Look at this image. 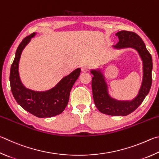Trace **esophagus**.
Wrapping results in <instances>:
<instances>
[{
    "label": "esophagus",
    "mask_w": 159,
    "mask_h": 159,
    "mask_svg": "<svg viewBox=\"0 0 159 159\" xmlns=\"http://www.w3.org/2000/svg\"><path fill=\"white\" fill-rule=\"evenodd\" d=\"M89 70V67L88 66H83L82 67V72H87Z\"/></svg>",
    "instance_id": "34e87169"
}]
</instances>
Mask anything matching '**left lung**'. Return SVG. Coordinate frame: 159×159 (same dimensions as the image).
Listing matches in <instances>:
<instances>
[{
    "label": "left lung",
    "mask_w": 159,
    "mask_h": 159,
    "mask_svg": "<svg viewBox=\"0 0 159 159\" xmlns=\"http://www.w3.org/2000/svg\"><path fill=\"white\" fill-rule=\"evenodd\" d=\"M119 38L114 49L133 48L135 49L143 61V77L137 96L131 101H119L111 97L108 91L105 75L101 69L91 70L92 92L94 103L100 112L111 116H126L140 106L149 93L152 83V58L142 38L134 32L121 30L115 34Z\"/></svg>",
    "instance_id": "1"
}]
</instances>
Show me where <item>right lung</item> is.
<instances>
[{"label":"right lung","mask_w":159,"mask_h":159,"mask_svg":"<svg viewBox=\"0 0 159 159\" xmlns=\"http://www.w3.org/2000/svg\"><path fill=\"white\" fill-rule=\"evenodd\" d=\"M35 35L36 33H33L25 38L16 49L10 68L11 91L17 103L27 112L39 118L52 117L62 113L65 110L71 89L79 77L81 69H75L63 77L54 87L47 91H37L27 89L19 77V63L22 51Z\"/></svg>","instance_id":"add662e5"}]
</instances>
